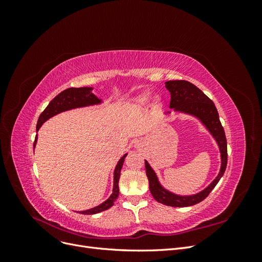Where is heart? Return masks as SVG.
<instances>
[{
	"instance_id": "heart-1",
	"label": "heart",
	"mask_w": 262,
	"mask_h": 262,
	"mask_svg": "<svg viewBox=\"0 0 262 262\" xmlns=\"http://www.w3.org/2000/svg\"><path fill=\"white\" fill-rule=\"evenodd\" d=\"M149 99V94L148 93H142L136 98V101L138 104H145V102Z\"/></svg>"
}]
</instances>
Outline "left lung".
I'll return each instance as SVG.
<instances>
[{
	"label": "left lung",
	"instance_id": "8db88e82",
	"mask_svg": "<svg viewBox=\"0 0 262 262\" xmlns=\"http://www.w3.org/2000/svg\"><path fill=\"white\" fill-rule=\"evenodd\" d=\"M165 87L170 93L169 108L175 113L191 116L198 119L207 131L211 134L220 149L221 167L217 176L214 178L211 184L201 191L194 194H177L170 190L166 189L157 177V173L152 166L145 161L146 176L148 178L149 191L154 199L162 204L168 207L184 208L194 205L201 202L209 195L213 188L224 175L227 165V143L223 126L221 124L217 109L214 102L195 85L188 81H167ZM170 115V112L166 113Z\"/></svg>",
	"mask_w": 262,
	"mask_h": 262
}]
</instances>
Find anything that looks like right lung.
I'll list each match as a JSON object with an SVG mask.
<instances>
[{
    "label": "right lung",
    "mask_w": 262,
    "mask_h": 262,
    "mask_svg": "<svg viewBox=\"0 0 262 262\" xmlns=\"http://www.w3.org/2000/svg\"><path fill=\"white\" fill-rule=\"evenodd\" d=\"M93 87H71V89L64 90L61 92L59 95H57L50 102L47 108L41 113L40 117L38 119L36 131L40 129V126L47 121L49 120L50 118L54 117L55 115H59L61 113L68 112V110H72L76 108H83V107H90L95 105H100L102 104V100L98 98L96 95L93 94ZM37 139L38 136H36L35 142H34V147L37 144ZM128 155L125 153L119 162L116 165V168L114 171V187H113V193L106 201L100 203L99 205L89 210L80 211L81 214H96L102 211H106L109 208H112L117 198L119 195V178H120V172L122 165L124 163V158Z\"/></svg>",
    "instance_id": "add662e5"
}]
</instances>
